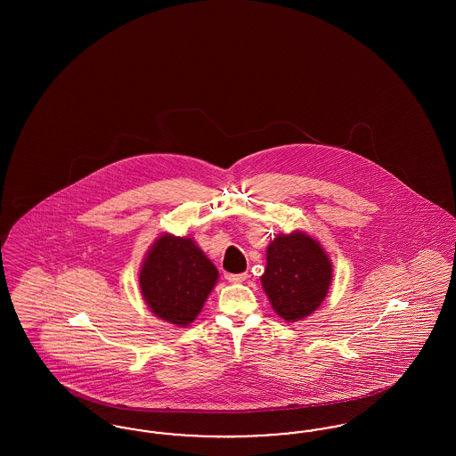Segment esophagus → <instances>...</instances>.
Segmentation results:
<instances>
[{
	"mask_svg": "<svg viewBox=\"0 0 456 456\" xmlns=\"http://www.w3.org/2000/svg\"><path fill=\"white\" fill-rule=\"evenodd\" d=\"M225 279L232 283L244 282L248 279V273H227Z\"/></svg>",
	"mask_w": 456,
	"mask_h": 456,
	"instance_id": "esophagus-1",
	"label": "esophagus"
}]
</instances>
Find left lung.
I'll use <instances>...</instances> for the list:
<instances>
[{"instance_id":"1","label":"left lung","mask_w":456,"mask_h":456,"mask_svg":"<svg viewBox=\"0 0 456 456\" xmlns=\"http://www.w3.org/2000/svg\"><path fill=\"white\" fill-rule=\"evenodd\" d=\"M263 289L285 322L309 316L328 294L331 263L314 239L292 232L277 236L266 251Z\"/></svg>"}]
</instances>
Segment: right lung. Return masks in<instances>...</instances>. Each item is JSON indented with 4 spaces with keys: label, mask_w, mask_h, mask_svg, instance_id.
<instances>
[{
    "label": "right lung",
    "mask_w": 456,
    "mask_h": 456,
    "mask_svg": "<svg viewBox=\"0 0 456 456\" xmlns=\"http://www.w3.org/2000/svg\"><path fill=\"white\" fill-rule=\"evenodd\" d=\"M217 279V268L193 239L164 234L142 265L140 289L160 320L186 326L195 322Z\"/></svg>",
    "instance_id": "1"
}]
</instances>
